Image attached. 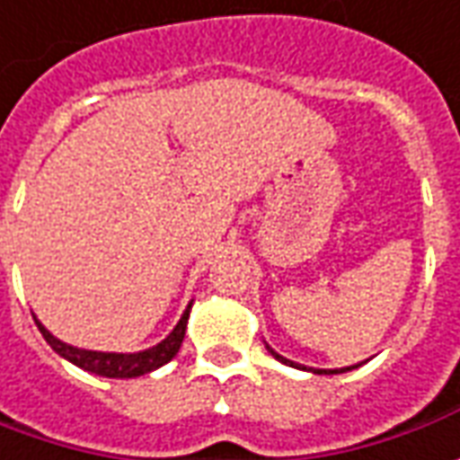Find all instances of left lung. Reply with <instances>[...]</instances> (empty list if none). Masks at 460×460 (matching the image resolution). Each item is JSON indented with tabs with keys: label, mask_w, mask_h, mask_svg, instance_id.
<instances>
[{
	"label": "left lung",
	"mask_w": 460,
	"mask_h": 460,
	"mask_svg": "<svg viewBox=\"0 0 460 460\" xmlns=\"http://www.w3.org/2000/svg\"><path fill=\"white\" fill-rule=\"evenodd\" d=\"M264 345H267V342H264ZM267 349H270L271 355H274V358H277V360L279 362H284V365H289V367H299V370H309V373H317V375H337V373H349V370H355V367H360V365H349V367H340V370H322V367H305V365H299V362H295V360H287V358H282V355H279V352H277V349H271L270 345H267Z\"/></svg>",
	"instance_id": "1"
}]
</instances>
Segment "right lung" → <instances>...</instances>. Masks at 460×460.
<instances>
[{"mask_svg":"<svg viewBox=\"0 0 460 460\" xmlns=\"http://www.w3.org/2000/svg\"><path fill=\"white\" fill-rule=\"evenodd\" d=\"M190 305L193 302H189L186 312L181 314L178 324L168 332L165 340H161L158 345H153L148 349H140V352H100V349L73 348V345H67V342H62V340L52 335L45 324L37 320V314H34V324L40 327V332L47 340V345L55 349L59 358L70 360L77 367L87 370V373H95L100 377H140V375L153 373V370L164 367L165 362H171L176 358L178 349H181V342L186 337Z\"/></svg>","mask_w":460,"mask_h":460,"instance_id":"1","label":"right lung"}]
</instances>
